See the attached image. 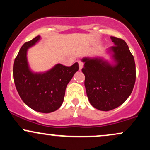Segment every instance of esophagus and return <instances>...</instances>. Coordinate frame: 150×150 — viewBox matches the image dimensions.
Masks as SVG:
<instances>
[{
	"label": "esophagus",
	"instance_id": "34e87169",
	"mask_svg": "<svg viewBox=\"0 0 150 150\" xmlns=\"http://www.w3.org/2000/svg\"><path fill=\"white\" fill-rule=\"evenodd\" d=\"M78 63H79V68H80V70H82V68H83V63H82V61H78Z\"/></svg>",
	"mask_w": 150,
	"mask_h": 150
}]
</instances>
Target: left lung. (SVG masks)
Wrapping results in <instances>:
<instances>
[{"mask_svg": "<svg viewBox=\"0 0 150 150\" xmlns=\"http://www.w3.org/2000/svg\"><path fill=\"white\" fill-rule=\"evenodd\" d=\"M114 46L106 51L111 61L103 57L85 56L82 73L91 105L97 109L108 111L123 104L132 93L136 72L133 56L126 42L111 37Z\"/></svg>", "mask_w": 150, "mask_h": 150, "instance_id": "left-lung-1", "label": "left lung"}]
</instances>
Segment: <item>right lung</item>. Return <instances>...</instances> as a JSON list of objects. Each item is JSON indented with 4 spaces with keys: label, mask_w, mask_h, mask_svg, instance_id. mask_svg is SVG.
Returning <instances> with one entry per match:
<instances>
[{
    "label": "right lung",
    "mask_w": 150,
    "mask_h": 150,
    "mask_svg": "<svg viewBox=\"0 0 150 150\" xmlns=\"http://www.w3.org/2000/svg\"><path fill=\"white\" fill-rule=\"evenodd\" d=\"M37 36L25 43L15 58L13 77L17 91L29 107L40 113H51L63 102L65 89L79 69L78 63L68 67L60 63L45 72H34L27 60V51L40 41Z\"/></svg>",
    "instance_id": "right-lung-1"
}]
</instances>
